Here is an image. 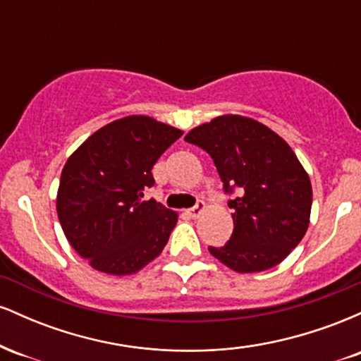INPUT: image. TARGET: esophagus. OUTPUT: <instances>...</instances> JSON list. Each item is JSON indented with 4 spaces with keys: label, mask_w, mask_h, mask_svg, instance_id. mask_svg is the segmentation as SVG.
Here are the masks:
<instances>
[{
    "label": "esophagus",
    "mask_w": 361,
    "mask_h": 361,
    "mask_svg": "<svg viewBox=\"0 0 361 361\" xmlns=\"http://www.w3.org/2000/svg\"><path fill=\"white\" fill-rule=\"evenodd\" d=\"M205 210V202H197V205L195 207H192V209H188L186 210V214L190 215V217H193V219H197V217H200V214L204 212Z\"/></svg>",
    "instance_id": "1"
}]
</instances>
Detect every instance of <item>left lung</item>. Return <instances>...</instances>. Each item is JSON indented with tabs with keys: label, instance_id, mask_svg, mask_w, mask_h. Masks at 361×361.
Listing matches in <instances>:
<instances>
[{
	"label": "left lung",
	"instance_id": "1",
	"mask_svg": "<svg viewBox=\"0 0 361 361\" xmlns=\"http://www.w3.org/2000/svg\"><path fill=\"white\" fill-rule=\"evenodd\" d=\"M185 140L209 152L227 193L238 190L227 202L233 235L210 255L238 273L281 263L307 233L312 207V185L292 147L258 120L234 114L192 128Z\"/></svg>",
	"mask_w": 361,
	"mask_h": 361
}]
</instances>
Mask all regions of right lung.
I'll return each mask as SVG.
<instances>
[{"label": "right lung", "mask_w": 361, "mask_h": 361, "mask_svg": "<svg viewBox=\"0 0 361 361\" xmlns=\"http://www.w3.org/2000/svg\"><path fill=\"white\" fill-rule=\"evenodd\" d=\"M183 130L147 115L98 128L66 161L57 217L74 251L97 271L134 275L161 255L178 214L142 200L151 169Z\"/></svg>", "instance_id": "1"}]
</instances>
